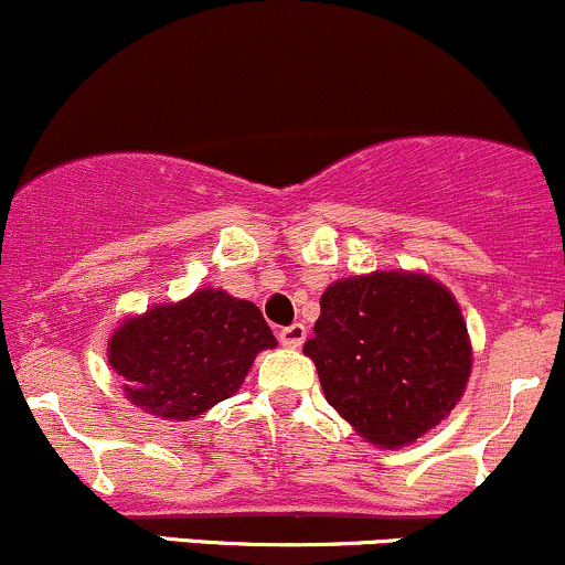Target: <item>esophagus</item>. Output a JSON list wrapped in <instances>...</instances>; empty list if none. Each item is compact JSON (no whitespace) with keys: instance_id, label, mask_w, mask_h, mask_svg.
Segmentation results:
<instances>
[{"instance_id":"34e87169","label":"esophagus","mask_w":565,"mask_h":565,"mask_svg":"<svg viewBox=\"0 0 565 565\" xmlns=\"http://www.w3.org/2000/svg\"><path fill=\"white\" fill-rule=\"evenodd\" d=\"M305 334H308V329H305L302 323H291V326H284L281 331H278V342L284 344V348H300L305 342Z\"/></svg>"}]
</instances>
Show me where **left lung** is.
I'll return each mask as SVG.
<instances>
[{
	"instance_id": "1",
	"label": "left lung",
	"mask_w": 565,
	"mask_h": 565,
	"mask_svg": "<svg viewBox=\"0 0 565 565\" xmlns=\"http://www.w3.org/2000/svg\"><path fill=\"white\" fill-rule=\"evenodd\" d=\"M305 355L339 416L379 447L416 441L452 411L471 373L458 302L429 276L331 284Z\"/></svg>"
}]
</instances>
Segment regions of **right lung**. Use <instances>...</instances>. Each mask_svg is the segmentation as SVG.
Masks as SVG:
<instances>
[{
	"label": "right lung",
	"mask_w": 565,
	"mask_h": 565,
	"mask_svg": "<svg viewBox=\"0 0 565 565\" xmlns=\"http://www.w3.org/2000/svg\"><path fill=\"white\" fill-rule=\"evenodd\" d=\"M276 348L263 312L221 289L131 318L110 339V365L134 405L186 420L239 390L260 350Z\"/></svg>",
	"instance_id": "right-lung-1"
}]
</instances>
